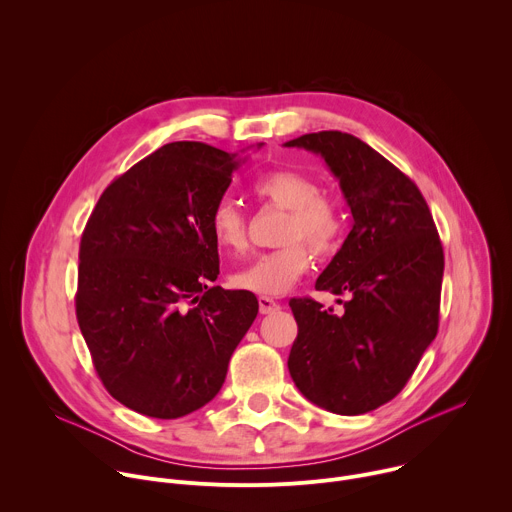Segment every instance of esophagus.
Instances as JSON below:
<instances>
[{
  "label": "esophagus",
  "instance_id": "1",
  "mask_svg": "<svg viewBox=\"0 0 512 512\" xmlns=\"http://www.w3.org/2000/svg\"><path fill=\"white\" fill-rule=\"evenodd\" d=\"M281 306H279V302H275V300H271V298H267V296H259V312L261 314H273V312H277Z\"/></svg>",
  "mask_w": 512,
  "mask_h": 512
}]
</instances>
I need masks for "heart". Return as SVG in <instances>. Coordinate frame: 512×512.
I'll list each match as a JSON object with an SVG mask.
<instances>
[{"label": "heart", "instance_id": "heart-1", "mask_svg": "<svg viewBox=\"0 0 512 512\" xmlns=\"http://www.w3.org/2000/svg\"><path fill=\"white\" fill-rule=\"evenodd\" d=\"M253 192L289 210L279 249L257 253L231 273L237 289L261 296H281L310 267V251L330 255L338 249L344 233L340 208L320 194V184L298 170H273L253 184ZM208 231L216 247L241 251L247 245V218L233 198L218 200L208 216Z\"/></svg>", "mask_w": 512, "mask_h": 512}]
</instances>
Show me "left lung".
Instances as JSON below:
<instances>
[{
	"instance_id": "left-lung-1",
	"label": "left lung",
	"mask_w": 512,
	"mask_h": 512,
	"mask_svg": "<svg viewBox=\"0 0 512 512\" xmlns=\"http://www.w3.org/2000/svg\"><path fill=\"white\" fill-rule=\"evenodd\" d=\"M285 145L324 158L352 214L346 241L316 281L350 300L342 314L289 300L298 338L287 369L318 407L369 413L401 393L437 334L442 241L419 188L358 137L318 131Z\"/></svg>"
}]
</instances>
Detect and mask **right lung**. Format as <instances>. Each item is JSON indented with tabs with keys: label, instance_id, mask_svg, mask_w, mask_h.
Returning a JSON list of instances; mask_svg holds the SVG:
<instances>
[{
	"label": "right lung",
	"instance_id": "1",
	"mask_svg": "<svg viewBox=\"0 0 512 512\" xmlns=\"http://www.w3.org/2000/svg\"><path fill=\"white\" fill-rule=\"evenodd\" d=\"M239 164L168 143L105 188L85 227L77 320L105 389L141 415L178 419L212 401L257 318L251 291L210 285L208 216Z\"/></svg>",
	"mask_w": 512,
	"mask_h": 512
}]
</instances>
